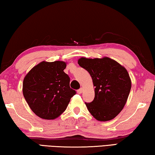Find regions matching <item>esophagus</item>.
<instances>
[{"label": "esophagus", "instance_id": "esophagus-1", "mask_svg": "<svg viewBox=\"0 0 155 155\" xmlns=\"http://www.w3.org/2000/svg\"><path fill=\"white\" fill-rule=\"evenodd\" d=\"M82 92H83V88H80V89L78 90V93H79V94H81V93H82Z\"/></svg>", "mask_w": 155, "mask_h": 155}]
</instances>
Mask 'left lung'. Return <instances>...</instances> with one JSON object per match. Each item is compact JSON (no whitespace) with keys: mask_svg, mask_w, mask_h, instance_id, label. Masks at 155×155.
<instances>
[{"mask_svg":"<svg viewBox=\"0 0 155 155\" xmlns=\"http://www.w3.org/2000/svg\"><path fill=\"white\" fill-rule=\"evenodd\" d=\"M78 64L87 71L95 87V98L85 103L93 117L101 121H110L125 106L131 88V80L125 67L108 57L81 58Z\"/></svg>","mask_w":155,"mask_h":155,"instance_id":"left-lung-1","label":"left lung"}]
</instances>
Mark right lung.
<instances>
[{
	"mask_svg": "<svg viewBox=\"0 0 155 155\" xmlns=\"http://www.w3.org/2000/svg\"><path fill=\"white\" fill-rule=\"evenodd\" d=\"M63 61H43L24 78L22 93L31 110L44 120H54L67 108L76 92L70 88V78L64 72Z\"/></svg>",
	"mask_w": 155,
	"mask_h": 155,
	"instance_id": "1",
	"label": "right lung"
}]
</instances>
